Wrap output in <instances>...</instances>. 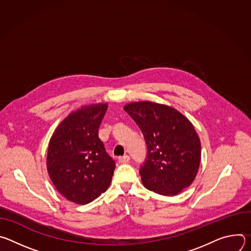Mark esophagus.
<instances>
[{
	"label": "esophagus",
	"mask_w": 251,
	"mask_h": 251,
	"mask_svg": "<svg viewBox=\"0 0 251 251\" xmlns=\"http://www.w3.org/2000/svg\"><path fill=\"white\" fill-rule=\"evenodd\" d=\"M129 161H130V157L128 155H125V156L119 158V163H121V164H127Z\"/></svg>",
	"instance_id": "esophagus-1"
}]
</instances>
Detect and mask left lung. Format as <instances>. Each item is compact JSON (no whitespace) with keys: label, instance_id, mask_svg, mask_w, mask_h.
Segmentation results:
<instances>
[{"label":"left lung","instance_id":"obj_1","mask_svg":"<svg viewBox=\"0 0 251 251\" xmlns=\"http://www.w3.org/2000/svg\"><path fill=\"white\" fill-rule=\"evenodd\" d=\"M124 110L147 144V159L140 169L144 187L163 196L189 187L201 163V141L191 121L173 107L151 101L128 103Z\"/></svg>","mask_w":251,"mask_h":251}]
</instances>
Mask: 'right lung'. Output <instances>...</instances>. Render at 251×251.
<instances>
[{
    "label": "right lung",
    "instance_id": "1",
    "mask_svg": "<svg viewBox=\"0 0 251 251\" xmlns=\"http://www.w3.org/2000/svg\"><path fill=\"white\" fill-rule=\"evenodd\" d=\"M107 103L81 106L54 130L47 167L56 190L68 201L86 204L110 186L115 162L106 153L98 129Z\"/></svg>",
    "mask_w": 251,
    "mask_h": 251
}]
</instances>
